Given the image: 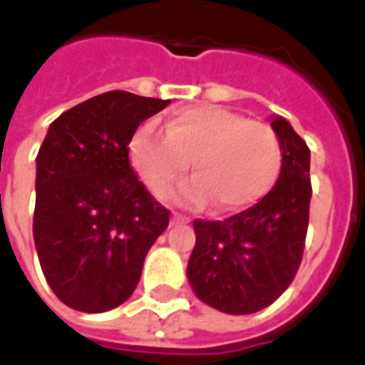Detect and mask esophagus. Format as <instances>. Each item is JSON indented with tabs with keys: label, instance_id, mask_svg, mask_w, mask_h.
Returning a JSON list of instances; mask_svg holds the SVG:
<instances>
[{
	"label": "esophagus",
	"instance_id": "34e87169",
	"mask_svg": "<svg viewBox=\"0 0 365 365\" xmlns=\"http://www.w3.org/2000/svg\"><path fill=\"white\" fill-rule=\"evenodd\" d=\"M185 221H187V219H185V217H182L180 213L172 215V225H178V222H185Z\"/></svg>",
	"mask_w": 365,
	"mask_h": 365
}]
</instances>
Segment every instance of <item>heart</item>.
<instances>
[{
    "label": "heart",
    "instance_id": "heart-1",
    "mask_svg": "<svg viewBox=\"0 0 365 365\" xmlns=\"http://www.w3.org/2000/svg\"><path fill=\"white\" fill-rule=\"evenodd\" d=\"M128 160L154 195H164L191 162L193 178L175 191L185 205L238 211L268 193L282 168L274 128L215 105H193L164 123H144L128 140Z\"/></svg>",
    "mask_w": 365,
    "mask_h": 365
}]
</instances>
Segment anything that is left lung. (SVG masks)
I'll return each instance as SVG.
<instances>
[{
	"label": "left lung",
	"mask_w": 365,
	"mask_h": 365,
	"mask_svg": "<svg viewBox=\"0 0 365 365\" xmlns=\"http://www.w3.org/2000/svg\"><path fill=\"white\" fill-rule=\"evenodd\" d=\"M282 144L274 187L225 221H193L187 282L205 305L250 314L272 305L297 274L311 203V152L287 120L269 117Z\"/></svg>",
	"instance_id": "1"
}]
</instances>
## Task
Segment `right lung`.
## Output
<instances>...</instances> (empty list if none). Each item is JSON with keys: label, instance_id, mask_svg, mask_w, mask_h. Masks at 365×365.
<instances>
[{"label": "right lung", "instance_id": "add662e5", "mask_svg": "<svg viewBox=\"0 0 365 365\" xmlns=\"http://www.w3.org/2000/svg\"><path fill=\"white\" fill-rule=\"evenodd\" d=\"M170 99L107 91L48 127L36 156L33 238L54 295L82 313L123 305L170 213L128 164V140Z\"/></svg>", "mask_w": 365, "mask_h": 365}]
</instances>
